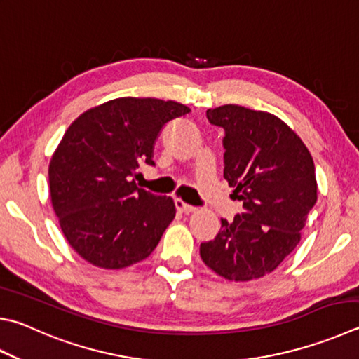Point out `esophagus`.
<instances>
[{
	"label": "esophagus",
	"mask_w": 359,
	"mask_h": 359,
	"mask_svg": "<svg viewBox=\"0 0 359 359\" xmlns=\"http://www.w3.org/2000/svg\"><path fill=\"white\" fill-rule=\"evenodd\" d=\"M175 207H177V210L182 213H191L196 210V207L187 204V202H184L182 199H175Z\"/></svg>",
	"instance_id": "obj_1"
}]
</instances>
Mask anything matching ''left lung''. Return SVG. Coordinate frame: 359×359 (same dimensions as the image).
Masks as SVG:
<instances>
[{
  "mask_svg": "<svg viewBox=\"0 0 359 359\" xmlns=\"http://www.w3.org/2000/svg\"><path fill=\"white\" fill-rule=\"evenodd\" d=\"M224 130V179L243 210L201 243L207 266L231 281L271 273L302 238L317 201L316 168L308 147L279 117L238 105L207 109Z\"/></svg>",
  "mask_w": 359,
  "mask_h": 359,
  "instance_id": "left-lung-1",
  "label": "left lung"
}]
</instances>
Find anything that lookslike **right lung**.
Returning <instances> with one entry per match:
<instances>
[{"instance_id":"add662e5","label":"right lung","mask_w":359,"mask_h":359,"mask_svg":"<svg viewBox=\"0 0 359 359\" xmlns=\"http://www.w3.org/2000/svg\"><path fill=\"white\" fill-rule=\"evenodd\" d=\"M190 113L172 100L122 97L83 113L50 161V194L62 233L93 265L117 270L151 256L175 217L174 201L132 177L154 166L169 121Z\"/></svg>"}]
</instances>
